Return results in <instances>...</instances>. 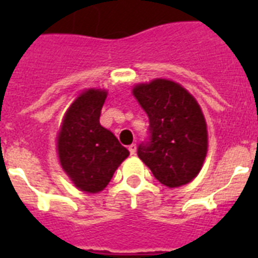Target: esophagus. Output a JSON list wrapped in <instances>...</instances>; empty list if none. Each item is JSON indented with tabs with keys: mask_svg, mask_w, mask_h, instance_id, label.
<instances>
[{
	"mask_svg": "<svg viewBox=\"0 0 258 258\" xmlns=\"http://www.w3.org/2000/svg\"><path fill=\"white\" fill-rule=\"evenodd\" d=\"M128 151H130V154H131V155H134V154L137 153V145H135V143L130 145L128 146Z\"/></svg>",
	"mask_w": 258,
	"mask_h": 258,
	"instance_id": "34e87169",
	"label": "esophagus"
}]
</instances>
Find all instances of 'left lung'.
<instances>
[{
  "label": "left lung",
  "mask_w": 258,
  "mask_h": 258,
  "mask_svg": "<svg viewBox=\"0 0 258 258\" xmlns=\"http://www.w3.org/2000/svg\"><path fill=\"white\" fill-rule=\"evenodd\" d=\"M150 120V139L138 147L154 176L167 187L191 182L208 153V128L200 104L183 87L155 79L134 87Z\"/></svg>",
  "instance_id": "left-lung-1"
}]
</instances>
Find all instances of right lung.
<instances>
[{"label": "right lung", "mask_w": 258, "mask_h": 258, "mask_svg": "<svg viewBox=\"0 0 258 258\" xmlns=\"http://www.w3.org/2000/svg\"><path fill=\"white\" fill-rule=\"evenodd\" d=\"M107 91L89 88L67 109L57 137L58 161L75 186L86 192H99L128 157L109 130L100 124Z\"/></svg>", "instance_id": "1"}]
</instances>
